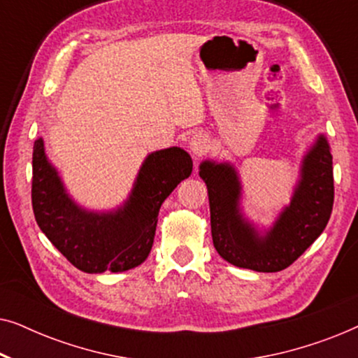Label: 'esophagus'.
I'll use <instances>...</instances> for the list:
<instances>
[{
    "label": "esophagus",
    "instance_id": "obj_1",
    "mask_svg": "<svg viewBox=\"0 0 358 358\" xmlns=\"http://www.w3.org/2000/svg\"><path fill=\"white\" fill-rule=\"evenodd\" d=\"M189 148H190V151H192V155L195 156V158H200V156L207 155V151L210 148L208 138L203 134L197 131V134H194L192 136H190Z\"/></svg>",
    "mask_w": 358,
    "mask_h": 358
}]
</instances>
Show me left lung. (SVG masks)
I'll return each instance as SVG.
<instances>
[{"instance_id":"1","label":"left lung","mask_w":358,"mask_h":358,"mask_svg":"<svg viewBox=\"0 0 358 358\" xmlns=\"http://www.w3.org/2000/svg\"><path fill=\"white\" fill-rule=\"evenodd\" d=\"M199 176L208 190L213 246L224 261L256 272L292 266L324 231L334 203L331 146L320 134L301 158L290 202L268 227L244 213L243 182L229 161L203 159Z\"/></svg>"}]
</instances>
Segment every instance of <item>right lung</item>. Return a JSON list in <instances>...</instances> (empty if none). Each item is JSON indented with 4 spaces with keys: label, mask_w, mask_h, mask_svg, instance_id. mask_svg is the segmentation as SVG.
<instances>
[{
    "label": "right lung",
    "mask_w": 358,
    "mask_h": 358,
    "mask_svg": "<svg viewBox=\"0 0 358 358\" xmlns=\"http://www.w3.org/2000/svg\"><path fill=\"white\" fill-rule=\"evenodd\" d=\"M192 173V158L179 146L151 151L130 194L109 210L86 208L68 192L38 136L32 155V208L53 246L86 273L125 272L148 257L161 205Z\"/></svg>",
    "instance_id": "right-lung-1"
}]
</instances>
